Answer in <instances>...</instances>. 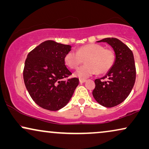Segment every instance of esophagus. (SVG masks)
Listing matches in <instances>:
<instances>
[{
    "mask_svg": "<svg viewBox=\"0 0 149 149\" xmlns=\"http://www.w3.org/2000/svg\"><path fill=\"white\" fill-rule=\"evenodd\" d=\"M86 80H84V79H80V80H79V82H80V84H82L84 83V82H86Z\"/></svg>",
    "mask_w": 149,
    "mask_h": 149,
    "instance_id": "1",
    "label": "esophagus"
}]
</instances>
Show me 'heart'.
<instances>
[{"label": "heart", "instance_id": "b5f03b06", "mask_svg": "<svg viewBox=\"0 0 149 149\" xmlns=\"http://www.w3.org/2000/svg\"><path fill=\"white\" fill-rule=\"evenodd\" d=\"M84 61L85 65L75 71L74 76L86 79L96 72L103 74L110 70L115 62V54L111 49H104L97 44L80 47L76 52H69L65 56V63L69 68L76 69Z\"/></svg>", "mask_w": 149, "mask_h": 149}]
</instances>
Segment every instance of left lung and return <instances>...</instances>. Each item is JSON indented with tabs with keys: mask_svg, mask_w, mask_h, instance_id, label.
I'll list each match as a JSON object with an SVG mask.
<instances>
[{
	"mask_svg": "<svg viewBox=\"0 0 149 149\" xmlns=\"http://www.w3.org/2000/svg\"><path fill=\"white\" fill-rule=\"evenodd\" d=\"M97 42H107L116 55L110 70L103 78L95 80V87L92 92L97 103L110 108L125 100L134 86L136 77L134 57L132 51L118 38H107ZM105 78L107 81L101 80Z\"/></svg>",
	"mask_w": 149,
	"mask_h": 149,
	"instance_id": "left-lung-1",
	"label": "left lung"
}]
</instances>
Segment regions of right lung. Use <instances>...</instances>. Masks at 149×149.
I'll list each match as a JSON object with an SVG mask.
<instances>
[{"mask_svg": "<svg viewBox=\"0 0 149 149\" xmlns=\"http://www.w3.org/2000/svg\"><path fill=\"white\" fill-rule=\"evenodd\" d=\"M71 50V45L46 40L28 54L23 70L24 82L39 107L58 111L72 97L79 80H63L71 74L65 63V56Z\"/></svg>", "mask_w": 149, "mask_h": 149, "instance_id": "obj_1", "label": "right lung"}]
</instances>
